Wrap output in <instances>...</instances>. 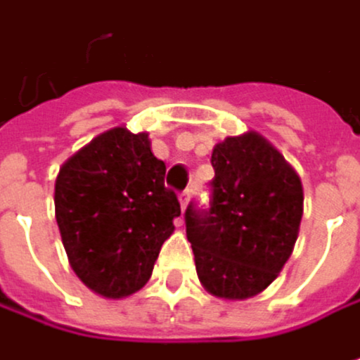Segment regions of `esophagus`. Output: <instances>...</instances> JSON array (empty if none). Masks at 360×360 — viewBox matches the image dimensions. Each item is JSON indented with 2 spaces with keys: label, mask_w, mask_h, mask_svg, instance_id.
Segmentation results:
<instances>
[{
  "label": "esophagus",
  "mask_w": 360,
  "mask_h": 360,
  "mask_svg": "<svg viewBox=\"0 0 360 360\" xmlns=\"http://www.w3.org/2000/svg\"><path fill=\"white\" fill-rule=\"evenodd\" d=\"M179 202H181V209L186 211V207H188V202H190V190L181 192V196H179Z\"/></svg>",
  "instance_id": "1"
}]
</instances>
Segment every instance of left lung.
<instances>
[{
  "label": "left lung",
  "mask_w": 360,
  "mask_h": 360,
  "mask_svg": "<svg viewBox=\"0 0 360 360\" xmlns=\"http://www.w3.org/2000/svg\"><path fill=\"white\" fill-rule=\"evenodd\" d=\"M211 164L213 200L207 213L188 207V241L202 288L224 301H248L273 284L295 250L301 176L254 130L219 141Z\"/></svg>",
  "instance_id": "obj_1"
}]
</instances>
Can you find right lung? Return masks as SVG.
I'll return each mask as SVG.
<instances>
[{"label": "right lung", "mask_w": 360, "mask_h": 360, "mask_svg": "<svg viewBox=\"0 0 360 360\" xmlns=\"http://www.w3.org/2000/svg\"><path fill=\"white\" fill-rule=\"evenodd\" d=\"M147 132L110 127L63 162L55 217L70 266L100 297L141 290L181 215Z\"/></svg>", "instance_id": "add662e5"}]
</instances>
